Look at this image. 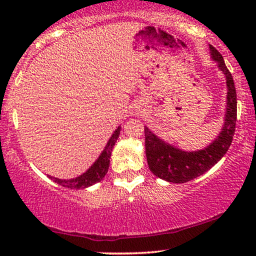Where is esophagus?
<instances>
[{"label":"esophagus","instance_id":"esophagus-1","mask_svg":"<svg viewBox=\"0 0 256 256\" xmlns=\"http://www.w3.org/2000/svg\"><path fill=\"white\" fill-rule=\"evenodd\" d=\"M143 110V106L140 102H134V104H131L130 107V114L134 116H138Z\"/></svg>","mask_w":256,"mask_h":256}]
</instances>
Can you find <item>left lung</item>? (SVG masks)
Masks as SVG:
<instances>
[{"label": "left lung", "mask_w": 256, "mask_h": 256, "mask_svg": "<svg viewBox=\"0 0 256 256\" xmlns=\"http://www.w3.org/2000/svg\"><path fill=\"white\" fill-rule=\"evenodd\" d=\"M210 52L219 71L225 76L228 89L224 124L218 136L204 148L186 152L165 142L148 126L144 128L146 155L149 170L152 174L170 183H185L204 174L222 160L230 148L234 138L237 119V96L234 78L220 52L212 46H210Z\"/></svg>", "instance_id": "1"}]
</instances>
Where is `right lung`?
Instances as JSON below:
<instances>
[{
  "label": "right lung",
  "instance_id": "1",
  "mask_svg": "<svg viewBox=\"0 0 256 256\" xmlns=\"http://www.w3.org/2000/svg\"><path fill=\"white\" fill-rule=\"evenodd\" d=\"M120 130H122V128L118 126V128H116V131L113 132V134H112L110 140H108L107 144H106L104 149L102 150L101 154H100V156L95 160V162H94L84 173H82L80 176L71 179H60L52 177V176H48V177L50 178L52 180H54L55 183L62 185L64 188H68V189H85V188H89L91 185L101 182L102 179L104 178L106 173L108 172L112 150H113V146H116V140H118Z\"/></svg>",
  "mask_w": 256,
  "mask_h": 256
}]
</instances>
